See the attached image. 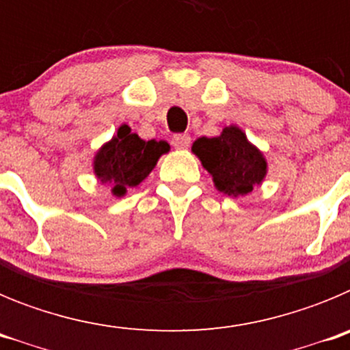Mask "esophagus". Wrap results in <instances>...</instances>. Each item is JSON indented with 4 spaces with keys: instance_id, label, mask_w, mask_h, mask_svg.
Listing matches in <instances>:
<instances>
[{
    "instance_id": "obj_1",
    "label": "esophagus",
    "mask_w": 350,
    "mask_h": 350,
    "mask_svg": "<svg viewBox=\"0 0 350 350\" xmlns=\"http://www.w3.org/2000/svg\"><path fill=\"white\" fill-rule=\"evenodd\" d=\"M172 144L175 148H187L191 145V137L189 135H175L172 138Z\"/></svg>"
}]
</instances>
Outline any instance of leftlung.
I'll return each mask as SVG.
<instances>
[{"label":"left lung","mask_w":350,"mask_h":350,"mask_svg":"<svg viewBox=\"0 0 350 350\" xmlns=\"http://www.w3.org/2000/svg\"><path fill=\"white\" fill-rule=\"evenodd\" d=\"M193 152L213 177V184L228 196L252 193L267 175V161L249 144L245 133L237 126L224 128L221 137L198 138Z\"/></svg>","instance_id":"left-lung-1"}]
</instances>
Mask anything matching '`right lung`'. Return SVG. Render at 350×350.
<instances>
[{
	"mask_svg": "<svg viewBox=\"0 0 350 350\" xmlns=\"http://www.w3.org/2000/svg\"><path fill=\"white\" fill-rule=\"evenodd\" d=\"M168 150L166 142H145L137 133H131L129 126L122 124L116 137L96 154V177L103 184L113 185L116 196H124L126 189L137 187Z\"/></svg>",
	"mask_w": 350,
	"mask_h": 350,
	"instance_id": "add662e5",
	"label": "right lung"
}]
</instances>
